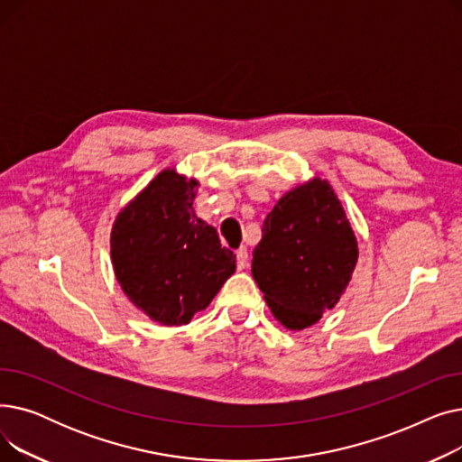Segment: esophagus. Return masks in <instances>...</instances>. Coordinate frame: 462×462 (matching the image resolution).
<instances>
[{"label":"esophagus","mask_w":462,"mask_h":462,"mask_svg":"<svg viewBox=\"0 0 462 462\" xmlns=\"http://www.w3.org/2000/svg\"><path fill=\"white\" fill-rule=\"evenodd\" d=\"M236 260H237V270H244L247 265V260H249V253L245 247H239L236 251Z\"/></svg>","instance_id":"esophagus-1"}]
</instances>
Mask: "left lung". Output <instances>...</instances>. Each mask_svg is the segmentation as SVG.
I'll return each mask as SVG.
<instances>
[{
	"mask_svg": "<svg viewBox=\"0 0 462 462\" xmlns=\"http://www.w3.org/2000/svg\"><path fill=\"white\" fill-rule=\"evenodd\" d=\"M357 254L341 200L326 180L312 178L288 190L265 217L253 277L273 317L300 331L338 303Z\"/></svg>",
	"mask_w": 462,
	"mask_h": 462,
	"instance_id": "obj_1",
	"label": "left lung"
}]
</instances>
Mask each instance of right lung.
I'll return each instance as SVG.
<instances>
[{
    "label": "right lung",
    "mask_w": 462,
    "mask_h": 462,
    "mask_svg": "<svg viewBox=\"0 0 462 462\" xmlns=\"http://www.w3.org/2000/svg\"><path fill=\"white\" fill-rule=\"evenodd\" d=\"M197 187L164 168L117 213L110 234L121 290L162 326L189 324L236 272V254L194 213Z\"/></svg>",
    "instance_id": "obj_1"
}]
</instances>
